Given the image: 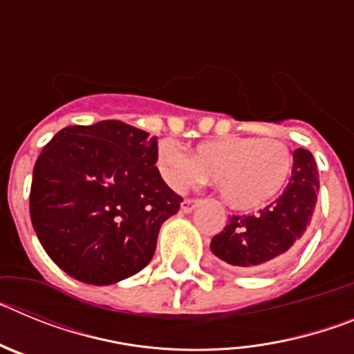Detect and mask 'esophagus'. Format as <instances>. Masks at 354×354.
I'll return each mask as SVG.
<instances>
[{
  "mask_svg": "<svg viewBox=\"0 0 354 354\" xmlns=\"http://www.w3.org/2000/svg\"><path fill=\"white\" fill-rule=\"evenodd\" d=\"M198 204H200V200L186 198V200H184V202H183V204H180V211H183V212H192L193 209H195Z\"/></svg>",
  "mask_w": 354,
  "mask_h": 354,
  "instance_id": "1",
  "label": "esophagus"
}]
</instances>
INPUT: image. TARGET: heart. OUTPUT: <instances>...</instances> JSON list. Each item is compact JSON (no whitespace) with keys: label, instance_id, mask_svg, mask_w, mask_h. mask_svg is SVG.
<instances>
[{"label":"heart","instance_id":"heart-1","mask_svg":"<svg viewBox=\"0 0 354 354\" xmlns=\"http://www.w3.org/2000/svg\"><path fill=\"white\" fill-rule=\"evenodd\" d=\"M156 161L174 189L184 192L204 179L216 180L225 204L243 212L259 211L282 195L294 167L286 142L257 136L209 140L198 143L192 156L162 142Z\"/></svg>","mask_w":354,"mask_h":354}]
</instances>
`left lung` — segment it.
Here are the masks:
<instances>
[{"mask_svg": "<svg viewBox=\"0 0 354 354\" xmlns=\"http://www.w3.org/2000/svg\"><path fill=\"white\" fill-rule=\"evenodd\" d=\"M319 193L314 156L294 150V167L283 193L259 214L230 216L211 241V252L236 270H273L298 252L310 225Z\"/></svg>", "mask_w": 354, "mask_h": 354, "instance_id": "8db88e82", "label": "left lung"}]
</instances>
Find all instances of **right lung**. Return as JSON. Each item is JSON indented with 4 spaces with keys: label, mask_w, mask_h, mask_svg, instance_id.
<instances>
[{
    "label": "right lung",
    "mask_w": 354,
    "mask_h": 354,
    "mask_svg": "<svg viewBox=\"0 0 354 354\" xmlns=\"http://www.w3.org/2000/svg\"><path fill=\"white\" fill-rule=\"evenodd\" d=\"M158 138L120 120L68 126L33 168L30 216L40 245L80 282L109 286L154 257L180 198L156 167Z\"/></svg>",
    "instance_id": "obj_1"
}]
</instances>
